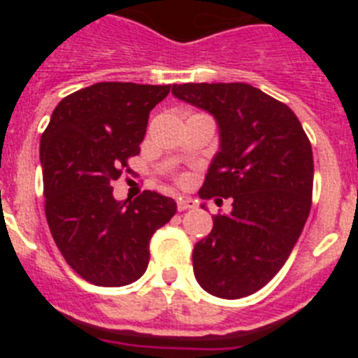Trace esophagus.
I'll list each match as a JSON object with an SVG mask.
<instances>
[{"label":"esophagus","instance_id":"obj_1","mask_svg":"<svg viewBox=\"0 0 358 358\" xmlns=\"http://www.w3.org/2000/svg\"><path fill=\"white\" fill-rule=\"evenodd\" d=\"M189 208H194V202L188 201V199H177V210L179 211H186Z\"/></svg>","mask_w":358,"mask_h":358}]
</instances>
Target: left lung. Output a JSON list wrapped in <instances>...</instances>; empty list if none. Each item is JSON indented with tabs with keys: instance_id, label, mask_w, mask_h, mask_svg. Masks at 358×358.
<instances>
[{
	"instance_id": "left-lung-1",
	"label": "left lung",
	"mask_w": 358,
	"mask_h": 358,
	"mask_svg": "<svg viewBox=\"0 0 358 358\" xmlns=\"http://www.w3.org/2000/svg\"><path fill=\"white\" fill-rule=\"evenodd\" d=\"M172 94L218 125L220 145L199 195L233 202L195 243L194 274L217 297L251 296L283 267L308 218L312 145L294 110L251 84H173Z\"/></svg>"
}]
</instances>
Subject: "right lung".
<instances>
[{
	"instance_id": "right-lung-1",
	"label": "right lung",
	"mask_w": 358,
	"mask_h": 358,
	"mask_svg": "<svg viewBox=\"0 0 358 358\" xmlns=\"http://www.w3.org/2000/svg\"><path fill=\"white\" fill-rule=\"evenodd\" d=\"M170 85L98 82L62 98L41 136L44 211L64 260L85 281L123 287L147 271L152 235L176 215L157 192L116 201L110 181L140 154Z\"/></svg>"
}]
</instances>
